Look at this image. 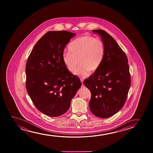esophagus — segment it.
I'll use <instances>...</instances> for the list:
<instances>
[{"mask_svg": "<svg viewBox=\"0 0 153 153\" xmlns=\"http://www.w3.org/2000/svg\"><path fill=\"white\" fill-rule=\"evenodd\" d=\"M80 80H81V82H82V86L83 87V86H84V84H83V79H80Z\"/></svg>", "mask_w": 153, "mask_h": 153, "instance_id": "obj_1", "label": "esophagus"}]
</instances>
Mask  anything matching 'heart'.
<instances>
[{
    "label": "heart",
    "instance_id": "1",
    "mask_svg": "<svg viewBox=\"0 0 153 153\" xmlns=\"http://www.w3.org/2000/svg\"><path fill=\"white\" fill-rule=\"evenodd\" d=\"M68 50L69 52L62 55L63 63L68 71L74 73L79 62L80 66L75 74L83 78L90 73H96L105 56L104 42L90 36H82L74 40L68 45Z\"/></svg>",
    "mask_w": 153,
    "mask_h": 153
}]
</instances>
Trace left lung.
<instances>
[{
	"label": "left lung",
	"instance_id": "obj_1",
	"mask_svg": "<svg viewBox=\"0 0 153 153\" xmlns=\"http://www.w3.org/2000/svg\"><path fill=\"white\" fill-rule=\"evenodd\" d=\"M93 32L105 43V56L100 67L84 84L91 91L90 111L97 117L108 118L126 103L131 85L129 65L126 53L109 33L103 30Z\"/></svg>",
	"mask_w": 153,
	"mask_h": 153
}]
</instances>
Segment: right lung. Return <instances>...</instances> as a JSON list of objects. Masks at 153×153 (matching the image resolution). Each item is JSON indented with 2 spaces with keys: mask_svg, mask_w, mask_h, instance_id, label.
Masks as SVG:
<instances>
[{
  "mask_svg": "<svg viewBox=\"0 0 153 153\" xmlns=\"http://www.w3.org/2000/svg\"><path fill=\"white\" fill-rule=\"evenodd\" d=\"M75 35L64 30L48 32L34 46L26 64L27 93L36 109L50 117L67 112L82 86L62 59L65 46Z\"/></svg>",
  "mask_w": 153,
  "mask_h": 153,
  "instance_id": "right-lung-1",
  "label": "right lung"
}]
</instances>
